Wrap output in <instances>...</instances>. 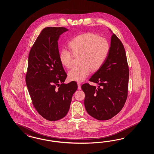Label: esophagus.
I'll return each instance as SVG.
<instances>
[{"instance_id":"esophagus-1","label":"esophagus","mask_w":154,"mask_h":154,"mask_svg":"<svg viewBox=\"0 0 154 154\" xmlns=\"http://www.w3.org/2000/svg\"><path fill=\"white\" fill-rule=\"evenodd\" d=\"M77 86H78V88L79 90L81 89V84L79 83H77Z\"/></svg>"}]
</instances>
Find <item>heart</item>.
Here are the masks:
<instances>
[{"label":"heart","mask_w":154,"mask_h":154,"mask_svg":"<svg viewBox=\"0 0 154 154\" xmlns=\"http://www.w3.org/2000/svg\"><path fill=\"white\" fill-rule=\"evenodd\" d=\"M72 53L63 49L59 54L63 66L69 68L73 65L75 57H79V66L73 67L68 75L71 81L82 82L92 71H97L103 65L110 50L107 40L99 35L86 32L78 35L69 43Z\"/></svg>","instance_id":"heart-1"}]
</instances>
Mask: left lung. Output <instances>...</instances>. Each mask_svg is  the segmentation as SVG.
Here are the masks:
<instances>
[{"mask_svg": "<svg viewBox=\"0 0 154 154\" xmlns=\"http://www.w3.org/2000/svg\"><path fill=\"white\" fill-rule=\"evenodd\" d=\"M129 68L124 46L112 33L110 50L103 65L85 83L84 104L88 114L99 121L112 118L123 108L128 96Z\"/></svg>", "mask_w": 154, "mask_h": 154, "instance_id": "1", "label": "left lung"}]
</instances>
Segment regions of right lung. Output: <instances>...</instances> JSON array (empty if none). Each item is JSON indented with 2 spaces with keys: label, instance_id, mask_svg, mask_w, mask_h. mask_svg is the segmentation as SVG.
I'll use <instances>...</instances> for the list:
<instances>
[{
  "label": "right lung",
  "instance_id": "right-lung-1",
  "mask_svg": "<svg viewBox=\"0 0 154 154\" xmlns=\"http://www.w3.org/2000/svg\"><path fill=\"white\" fill-rule=\"evenodd\" d=\"M68 30L65 27L44 28L29 51L26 85L34 108L49 121L66 116L77 89L75 81L64 83L67 75L59 59L58 40Z\"/></svg>",
  "mask_w": 154,
  "mask_h": 154
}]
</instances>
